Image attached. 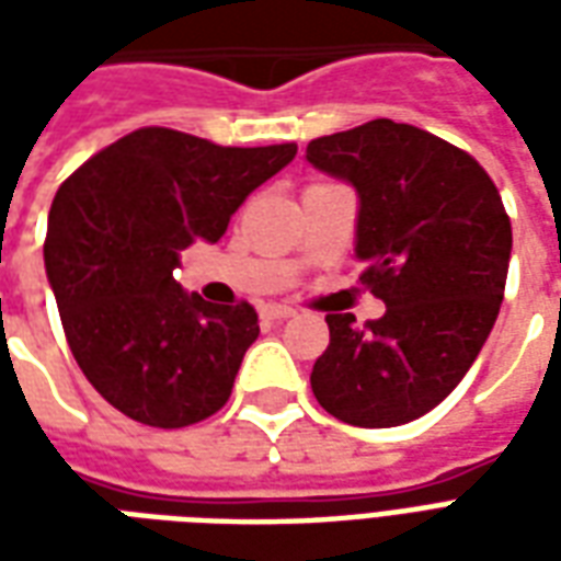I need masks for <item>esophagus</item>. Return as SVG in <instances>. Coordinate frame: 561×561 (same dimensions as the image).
Here are the masks:
<instances>
[{
	"instance_id": "1",
	"label": "esophagus",
	"mask_w": 561,
	"mask_h": 561,
	"mask_svg": "<svg viewBox=\"0 0 561 561\" xmlns=\"http://www.w3.org/2000/svg\"><path fill=\"white\" fill-rule=\"evenodd\" d=\"M261 316L267 318V321H285V318L294 316L291 306H282V304H267L261 309Z\"/></svg>"
}]
</instances>
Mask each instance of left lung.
<instances>
[{
  "instance_id": "8db88e82",
  "label": "left lung",
  "mask_w": 561,
  "mask_h": 561,
  "mask_svg": "<svg viewBox=\"0 0 561 561\" xmlns=\"http://www.w3.org/2000/svg\"><path fill=\"white\" fill-rule=\"evenodd\" d=\"M306 161L357 192L354 257L388 306L366 330L328 316L312 393L352 426L414 421L462 381L499 316L511 261L499 188L469 152L393 119L312 140Z\"/></svg>"
}]
</instances>
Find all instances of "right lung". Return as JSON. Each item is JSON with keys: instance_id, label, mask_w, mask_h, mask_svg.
<instances>
[{"instance_id": "right-lung-1", "label": "right lung", "mask_w": 561, "mask_h": 561, "mask_svg": "<svg viewBox=\"0 0 561 561\" xmlns=\"http://www.w3.org/2000/svg\"><path fill=\"white\" fill-rule=\"evenodd\" d=\"M294 144L216 147L138 128L59 185L44 267L75 360L131 421L180 430L228 402L257 340L249 304L213 306L173 279L185 245L216 243Z\"/></svg>"}]
</instances>
